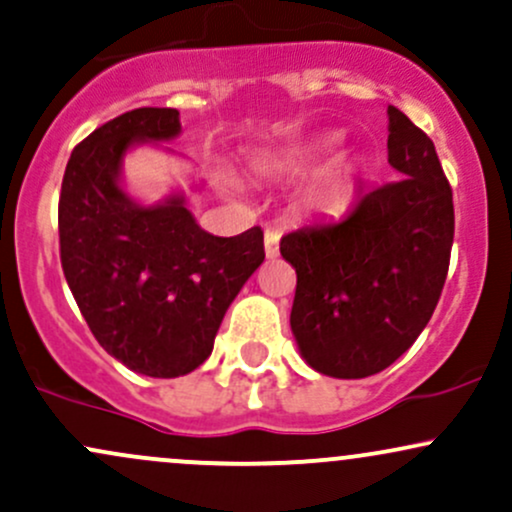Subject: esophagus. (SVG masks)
<instances>
[{"label":"esophagus","mask_w":512,"mask_h":512,"mask_svg":"<svg viewBox=\"0 0 512 512\" xmlns=\"http://www.w3.org/2000/svg\"><path fill=\"white\" fill-rule=\"evenodd\" d=\"M264 252H267L269 260L279 255V231H274V228L264 231Z\"/></svg>","instance_id":"esophagus-1"}]
</instances>
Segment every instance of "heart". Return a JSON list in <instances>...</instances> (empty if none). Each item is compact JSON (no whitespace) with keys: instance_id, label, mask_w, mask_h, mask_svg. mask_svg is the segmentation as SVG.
Listing matches in <instances>:
<instances>
[{"instance_id":"heart-1","label":"heart","mask_w":512,"mask_h":512,"mask_svg":"<svg viewBox=\"0 0 512 512\" xmlns=\"http://www.w3.org/2000/svg\"><path fill=\"white\" fill-rule=\"evenodd\" d=\"M356 190V170L354 168H342L337 173L327 175L325 180H320L310 190L308 195V207L315 214H339L346 209V204L351 202Z\"/></svg>"}]
</instances>
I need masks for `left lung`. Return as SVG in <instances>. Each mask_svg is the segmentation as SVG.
<instances>
[{
    "label": "left lung",
    "instance_id": "8db88e82",
    "mask_svg": "<svg viewBox=\"0 0 512 512\" xmlns=\"http://www.w3.org/2000/svg\"><path fill=\"white\" fill-rule=\"evenodd\" d=\"M387 161L399 178L373 187L334 223L281 238L296 269L291 332L310 368L368 378L416 342L448 276L455 209L436 146L395 105Z\"/></svg>",
    "mask_w": 512,
    "mask_h": 512
}]
</instances>
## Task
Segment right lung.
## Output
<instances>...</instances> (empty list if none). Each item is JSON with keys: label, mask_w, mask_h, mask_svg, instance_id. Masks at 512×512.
<instances>
[{"label": "right lung", "mask_w": 512, "mask_h": 512, "mask_svg": "<svg viewBox=\"0 0 512 512\" xmlns=\"http://www.w3.org/2000/svg\"><path fill=\"white\" fill-rule=\"evenodd\" d=\"M175 108H137L72 151L60 195V260L98 344L134 373L178 378L207 361L228 305L264 262L262 228L211 236L180 192L139 204L122 161L180 134Z\"/></svg>", "instance_id": "add662e5"}]
</instances>
